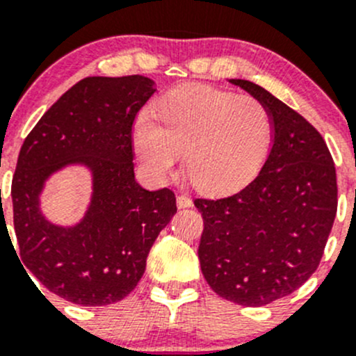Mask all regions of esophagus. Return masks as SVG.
I'll return each instance as SVG.
<instances>
[{"mask_svg":"<svg viewBox=\"0 0 356 356\" xmlns=\"http://www.w3.org/2000/svg\"><path fill=\"white\" fill-rule=\"evenodd\" d=\"M177 207H179V209H189V207H193L191 196L179 195L177 196Z\"/></svg>","mask_w":356,"mask_h":356,"instance_id":"obj_1","label":"esophagus"}]
</instances>
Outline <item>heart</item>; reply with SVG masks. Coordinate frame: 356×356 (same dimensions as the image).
Here are the masks:
<instances>
[{
    "instance_id": "obj_1",
    "label": "heart",
    "mask_w": 356,
    "mask_h": 356,
    "mask_svg": "<svg viewBox=\"0 0 356 356\" xmlns=\"http://www.w3.org/2000/svg\"><path fill=\"white\" fill-rule=\"evenodd\" d=\"M158 125L143 115L134 129V149L156 181L170 177L186 149V170L207 193H226L250 182L273 146L270 109L252 95L209 85H182L156 104Z\"/></svg>"
}]
</instances>
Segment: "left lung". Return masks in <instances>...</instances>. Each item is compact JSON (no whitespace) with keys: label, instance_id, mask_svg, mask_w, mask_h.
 <instances>
[{"label":"left lung","instance_id":"obj_1","mask_svg":"<svg viewBox=\"0 0 356 356\" xmlns=\"http://www.w3.org/2000/svg\"><path fill=\"white\" fill-rule=\"evenodd\" d=\"M270 109L273 146L261 172L226 198H196L207 284L241 306L298 291L318 268L337 212L336 167L318 130L247 79H229Z\"/></svg>","mask_w":356,"mask_h":356}]
</instances>
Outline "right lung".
Listing matches in <instances>:
<instances>
[{"mask_svg": "<svg viewBox=\"0 0 356 356\" xmlns=\"http://www.w3.org/2000/svg\"><path fill=\"white\" fill-rule=\"evenodd\" d=\"M154 92L153 79L140 74L81 79L41 116L20 147L12 181L19 257L65 301H122L139 284L154 240L177 212L170 189L147 191L134 174L132 127ZM67 166L89 170L92 195L82 219L60 227L44 217L40 193Z\"/></svg>", "mask_w": 356, "mask_h": 356, "instance_id": "1", "label": "right lung"}]
</instances>
